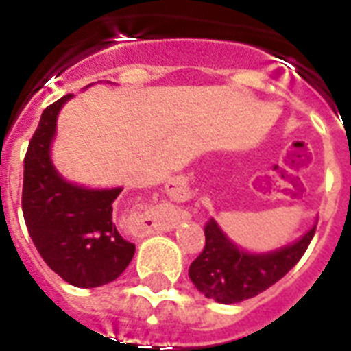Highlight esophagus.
<instances>
[{"label":"esophagus","instance_id":"obj_1","mask_svg":"<svg viewBox=\"0 0 351 351\" xmlns=\"http://www.w3.org/2000/svg\"><path fill=\"white\" fill-rule=\"evenodd\" d=\"M167 195L173 198H184V195H186L184 184H180L178 180H171L169 184H167Z\"/></svg>","mask_w":351,"mask_h":351}]
</instances>
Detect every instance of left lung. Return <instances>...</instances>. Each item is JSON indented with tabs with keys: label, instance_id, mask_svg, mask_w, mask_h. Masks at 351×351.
<instances>
[{
	"label": "left lung",
	"instance_id": "8db88e82",
	"mask_svg": "<svg viewBox=\"0 0 351 351\" xmlns=\"http://www.w3.org/2000/svg\"><path fill=\"white\" fill-rule=\"evenodd\" d=\"M315 228L313 226L295 244L267 255H251L239 250L222 233L219 224L209 219L204 226L206 245L191 262L189 278L198 291L220 304H234L251 299L278 282L302 258L315 234Z\"/></svg>",
	"mask_w": 351,
	"mask_h": 351
}]
</instances>
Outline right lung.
<instances>
[{"instance_id": "obj_1", "label": "right lung", "mask_w": 351, "mask_h": 351, "mask_svg": "<svg viewBox=\"0 0 351 351\" xmlns=\"http://www.w3.org/2000/svg\"><path fill=\"white\" fill-rule=\"evenodd\" d=\"M73 95L47 107L23 160L21 209L41 258L65 282L98 288L123 273L134 244L112 222V204L121 189H85L69 184L51 164L58 112Z\"/></svg>"}]
</instances>
